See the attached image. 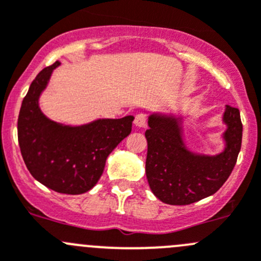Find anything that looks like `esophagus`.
<instances>
[{"label":"esophagus","mask_w":261,"mask_h":261,"mask_svg":"<svg viewBox=\"0 0 261 261\" xmlns=\"http://www.w3.org/2000/svg\"><path fill=\"white\" fill-rule=\"evenodd\" d=\"M146 123H147V120H146L145 114H138V115L136 116V119H135L136 126H138V128H145Z\"/></svg>","instance_id":"34e87169"}]
</instances>
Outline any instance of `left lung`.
I'll return each mask as SVG.
<instances>
[{
	"label": "left lung",
	"instance_id": "left-lung-1",
	"mask_svg": "<svg viewBox=\"0 0 261 261\" xmlns=\"http://www.w3.org/2000/svg\"><path fill=\"white\" fill-rule=\"evenodd\" d=\"M186 116L153 113L148 116L146 177L153 195L169 205H190L214 195L232 173L242 142L240 110L225 106L222 121L224 148L217 155L188 148Z\"/></svg>",
	"mask_w": 261,
	"mask_h": 261
}]
</instances>
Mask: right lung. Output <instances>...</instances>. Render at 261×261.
I'll list each match as a JSON object with an SVG mask.
<instances>
[{"instance_id":"1","label":"right lung","mask_w":261,"mask_h":261,"mask_svg":"<svg viewBox=\"0 0 261 261\" xmlns=\"http://www.w3.org/2000/svg\"><path fill=\"white\" fill-rule=\"evenodd\" d=\"M56 61L32 82L17 119L21 156L31 174L46 187L66 195H81L95 187L111 151L132 130L135 116L96 119L66 125L42 113L39 98L48 86Z\"/></svg>"}]
</instances>
